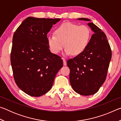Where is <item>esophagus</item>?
I'll use <instances>...</instances> for the list:
<instances>
[{"label":"esophagus","instance_id":"esophagus-1","mask_svg":"<svg viewBox=\"0 0 121 121\" xmlns=\"http://www.w3.org/2000/svg\"><path fill=\"white\" fill-rule=\"evenodd\" d=\"M62 60H63V65H67V62H66V60H65V58H62Z\"/></svg>","mask_w":121,"mask_h":121}]
</instances>
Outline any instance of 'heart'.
<instances>
[{
  "label": "heart",
  "instance_id": "heart-1",
  "mask_svg": "<svg viewBox=\"0 0 121 121\" xmlns=\"http://www.w3.org/2000/svg\"><path fill=\"white\" fill-rule=\"evenodd\" d=\"M91 36V30L87 26L65 22L56 29L54 35L48 37V41L51 51L54 54L60 53L65 46V54L73 53L77 56L86 50Z\"/></svg>",
  "mask_w": 121,
  "mask_h": 121
}]
</instances>
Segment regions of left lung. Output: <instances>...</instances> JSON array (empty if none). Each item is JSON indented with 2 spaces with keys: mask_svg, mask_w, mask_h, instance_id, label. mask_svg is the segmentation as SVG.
Segmentation results:
<instances>
[{
  "mask_svg": "<svg viewBox=\"0 0 121 121\" xmlns=\"http://www.w3.org/2000/svg\"><path fill=\"white\" fill-rule=\"evenodd\" d=\"M79 20L90 21L86 18ZM95 32L87 48L81 54L67 61L70 69V84L73 90L82 95L97 93L106 80L110 60L111 48L106 34L93 23H88Z\"/></svg>",
  "mask_w": 121,
  "mask_h": 121,
  "instance_id": "1",
  "label": "left lung"
}]
</instances>
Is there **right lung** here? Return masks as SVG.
Listing matches in <instances>:
<instances>
[{
  "label": "right lung",
  "instance_id": "1",
  "mask_svg": "<svg viewBox=\"0 0 121 121\" xmlns=\"http://www.w3.org/2000/svg\"><path fill=\"white\" fill-rule=\"evenodd\" d=\"M60 19L29 17L13 37L11 63L16 85L32 97H40L52 87L63 66L60 56L51 53L47 34Z\"/></svg>",
  "mask_w": 121,
  "mask_h": 121
}]
</instances>
